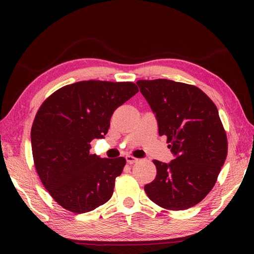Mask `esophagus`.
I'll use <instances>...</instances> for the list:
<instances>
[{"mask_svg": "<svg viewBox=\"0 0 254 254\" xmlns=\"http://www.w3.org/2000/svg\"><path fill=\"white\" fill-rule=\"evenodd\" d=\"M126 159H127V161L128 164H134V163H136V161L138 160L137 158L133 157V156H131V155H127V156H126Z\"/></svg>", "mask_w": 254, "mask_h": 254, "instance_id": "esophagus-1", "label": "esophagus"}]
</instances>
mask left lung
<instances>
[{"instance_id":"obj_1","label":"left lung","mask_w":254,"mask_h":254,"mask_svg":"<svg viewBox=\"0 0 254 254\" xmlns=\"http://www.w3.org/2000/svg\"><path fill=\"white\" fill-rule=\"evenodd\" d=\"M136 84L157 119L159 135L167 136L175 155L169 164L154 160L157 175L144 190L164 208H190L212 190L227 157L217 108L193 85L161 78Z\"/></svg>"}]
</instances>
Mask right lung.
<instances>
[{"mask_svg": "<svg viewBox=\"0 0 254 254\" xmlns=\"http://www.w3.org/2000/svg\"><path fill=\"white\" fill-rule=\"evenodd\" d=\"M131 82L83 80L55 91L38 110L31 127V149L42 185L69 212L87 213L110 199L126 159L89 153L104 138L112 113L135 95Z\"/></svg>", "mask_w": 254, "mask_h": 254, "instance_id": "1", "label": "right lung"}]
</instances>
